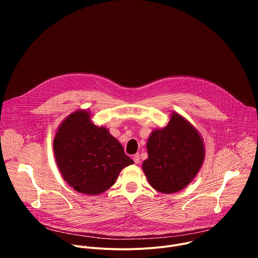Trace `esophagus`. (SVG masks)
<instances>
[{"label":"esophagus","instance_id":"34e87169","mask_svg":"<svg viewBox=\"0 0 258 258\" xmlns=\"http://www.w3.org/2000/svg\"><path fill=\"white\" fill-rule=\"evenodd\" d=\"M134 162L136 163V164H138V163H140V155L139 154H136V155H134Z\"/></svg>","mask_w":258,"mask_h":258}]
</instances>
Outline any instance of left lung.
<instances>
[{
    "label": "left lung",
    "instance_id": "8db88e82",
    "mask_svg": "<svg viewBox=\"0 0 258 258\" xmlns=\"http://www.w3.org/2000/svg\"><path fill=\"white\" fill-rule=\"evenodd\" d=\"M148 158L143 171L156 191L172 194L186 188L200 170L204 142L194 125L176 112L163 128L154 130L147 142Z\"/></svg>",
    "mask_w": 258,
    "mask_h": 258
}]
</instances>
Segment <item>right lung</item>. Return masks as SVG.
I'll list each match as a JSON object with an SVG mask.
<instances>
[{
    "label": "right lung",
    "mask_w": 258,
    "mask_h": 258,
    "mask_svg": "<svg viewBox=\"0 0 258 258\" xmlns=\"http://www.w3.org/2000/svg\"><path fill=\"white\" fill-rule=\"evenodd\" d=\"M53 148L64 180L86 195L105 192L121 169L134 163L108 128L92 122L88 110L79 109L61 122Z\"/></svg>",
    "instance_id": "right-lung-1"
}]
</instances>
